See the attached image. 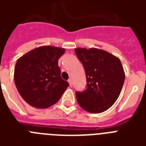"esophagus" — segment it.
Instances as JSON below:
<instances>
[{"mask_svg": "<svg viewBox=\"0 0 146 146\" xmlns=\"http://www.w3.org/2000/svg\"><path fill=\"white\" fill-rule=\"evenodd\" d=\"M68 82L69 84H70V86H72V80H71V79H69Z\"/></svg>", "mask_w": 146, "mask_h": 146, "instance_id": "esophagus-1", "label": "esophagus"}]
</instances>
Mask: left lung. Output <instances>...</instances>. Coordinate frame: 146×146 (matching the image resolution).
I'll list each match as a JSON object with an SVG mask.
<instances>
[{"label":"left lung","instance_id":"8db88e82","mask_svg":"<svg viewBox=\"0 0 146 146\" xmlns=\"http://www.w3.org/2000/svg\"><path fill=\"white\" fill-rule=\"evenodd\" d=\"M75 52L84 66L87 81V89L76 92L78 104L89 113L105 111L117 101L124 82L120 59L106 50L94 48H77Z\"/></svg>","mask_w":146,"mask_h":146}]
</instances>
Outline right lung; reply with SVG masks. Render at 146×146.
<instances>
[{"label": "right lung", "instance_id": "obj_1", "mask_svg": "<svg viewBox=\"0 0 146 146\" xmlns=\"http://www.w3.org/2000/svg\"><path fill=\"white\" fill-rule=\"evenodd\" d=\"M65 52L63 48L42 46L31 50L17 60L14 82L21 97L29 105L47 108L59 101L67 81L60 76L58 60Z\"/></svg>", "mask_w": 146, "mask_h": 146}]
</instances>
